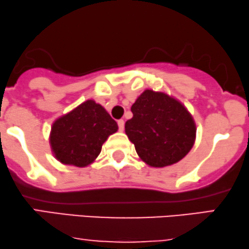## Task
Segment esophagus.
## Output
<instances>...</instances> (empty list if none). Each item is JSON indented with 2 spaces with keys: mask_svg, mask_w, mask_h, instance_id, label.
<instances>
[{
  "mask_svg": "<svg viewBox=\"0 0 249 249\" xmlns=\"http://www.w3.org/2000/svg\"><path fill=\"white\" fill-rule=\"evenodd\" d=\"M118 125H119V130H120V131L124 130V120H119Z\"/></svg>",
  "mask_w": 249,
  "mask_h": 249,
  "instance_id": "1",
  "label": "esophagus"
}]
</instances>
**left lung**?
Returning <instances> with one entry per match:
<instances>
[{"mask_svg":"<svg viewBox=\"0 0 249 249\" xmlns=\"http://www.w3.org/2000/svg\"><path fill=\"white\" fill-rule=\"evenodd\" d=\"M132 118L124 124L129 141L142 161L162 168L178 162L196 142L195 119L173 96L146 89L131 106Z\"/></svg>","mask_w":249,"mask_h":249,"instance_id":"obj_1","label":"left lung"}]
</instances>
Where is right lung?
<instances>
[{"label": "right lung", "mask_w": 249, "mask_h": 249, "mask_svg": "<svg viewBox=\"0 0 249 249\" xmlns=\"http://www.w3.org/2000/svg\"><path fill=\"white\" fill-rule=\"evenodd\" d=\"M118 124L93 99H88L54 120L49 143L53 157L63 164L87 167L96 160Z\"/></svg>", "instance_id": "obj_1"}]
</instances>
